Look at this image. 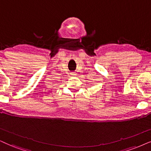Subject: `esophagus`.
<instances>
[{
	"instance_id": "1",
	"label": "esophagus",
	"mask_w": 151,
	"mask_h": 151,
	"mask_svg": "<svg viewBox=\"0 0 151 151\" xmlns=\"http://www.w3.org/2000/svg\"><path fill=\"white\" fill-rule=\"evenodd\" d=\"M72 74H71V75H72V76H74H74H75L76 75V74H76V73H74V72H72V73H71Z\"/></svg>"
}]
</instances>
